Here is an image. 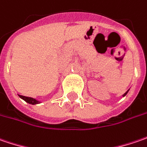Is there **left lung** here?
Returning a JSON list of instances; mask_svg holds the SVG:
<instances>
[{
	"label": "left lung",
	"mask_w": 147,
	"mask_h": 147,
	"mask_svg": "<svg viewBox=\"0 0 147 147\" xmlns=\"http://www.w3.org/2000/svg\"><path fill=\"white\" fill-rule=\"evenodd\" d=\"M127 92H128V90H127V92H126V93H125V94H123V96H124V95H126V94H127Z\"/></svg>",
	"instance_id": "left-lung-1"
}]
</instances>
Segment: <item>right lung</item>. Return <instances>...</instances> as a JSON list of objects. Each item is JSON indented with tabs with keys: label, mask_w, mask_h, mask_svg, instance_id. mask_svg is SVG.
<instances>
[{
	"label": "right lung",
	"mask_w": 147,
	"mask_h": 147,
	"mask_svg": "<svg viewBox=\"0 0 147 147\" xmlns=\"http://www.w3.org/2000/svg\"><path fill=\"white\" fill-rule=\"evenodd\" d=\"M21 99H23L25 102L31 104V105H36V104H38L39 102L38 100H36L35 99H33V98H30V97H26V96H24V95H19Z\"/></svg>",
	"instance_id": "obj_1"
}]
</instances>
